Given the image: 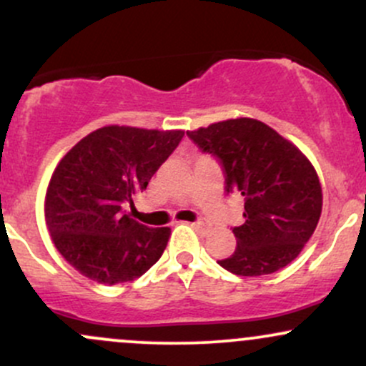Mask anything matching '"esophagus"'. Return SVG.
<instances>
[{
  "instance_id": "esophagus-1",
  "label": "esophagus",
  "mask_w": 366,
  "mask_h": 366,
  "mask_svg": "<svg viewBox=\"0 0 366 366\" xmlns=\"http://www.w3.org/2000/svg\"><path fill=\"white\" fill-rule=\"evenodd\" d=\"M191 227H194V229H207V222L204 220H197V222H192Z\"/></svg>"
}]
</instances>
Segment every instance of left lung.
I'll use <instances>...</instances> for the list:
<instances>
[{
  "label": "left lung",
  "mask_w": 366,
  "mask_h": 366,
  "mask_svg": "<svg viewBox=\"0 0 366 366\" xmlns=\"http://www.w3.org/2000/svg\"><path fill=\"white\" fill-rule=\"evenodd\" d=\"M201 151L220 159L227 192L244 196L237 247L220 267L242 277L284 268L313 236L322 213V186L297 146L263 122L230 119L187 130Z\"/></svg>",
  "instance_id": "left-lung-1"
}]
</instances>
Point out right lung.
Wrapping results in <instances>:
<instances>
[{
  "label": "right lung",
  "mask_w": 366,
  "mask_h": 366,
  "mask_svg": "<svg viewBox=\"0 0 366 366\" xmlns=\"http://www.w3.org/2000/svg\"><path fill=\"white\" fill-rule=\"evenodd\" d=\"M184 130L107 125L87 134L60 159L44 197L49 234L77 272L98 284L130 282L165 251L169 227L151 229L125 213Z\"/></svg>",
  "instance_id": "right-lung-1"
}]
</instances>
